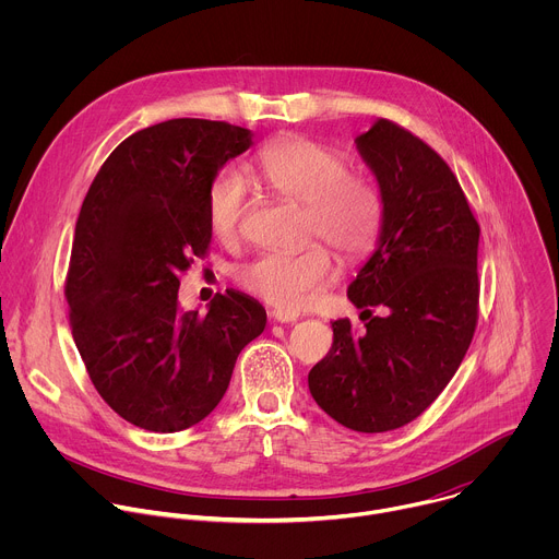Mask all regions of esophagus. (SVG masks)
<instances>
[{"instance_id":"esophagus-1","label":"esophagus","mask_w":559,"mask_h":559,"mask_svg":"<svg viewBox=\"0 0 559 559\" xmlns=\"http://www.w3.org/2000/svg\"><path fill=\"white\" fill-rule=\"evenodd\" d=\"M276 323H296L298 321V313L296 311H287V309H274L270 313Z\"/></svg>"}]
</instances>
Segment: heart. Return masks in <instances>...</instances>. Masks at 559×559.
<instances>
[{
    "mask_svg": "<svg viewBox=\"0 0 559 559\" xmlns=\"http://www.w3.org/2000/svg\"><path fill=\"white\" fill-rule=\"evenodd\" d=\"M261 183L278 199L305 205V238H323L343 261L356 263L376 246L384 223L378 188L349 170L347 154L305 134H283L257 156ZM207 223L223 243L241 236L248 212V186L241 175L221 170L207 186ZM334 274V257L325 243H309L296 254H263L238 267L236 281L246 292L278 309H302Z\"/></svg>",
    "mask_w": 559,
    "mask_h": 559,
    "instance_id": "heart-1",
    "label": "heart"
}]
</instances>
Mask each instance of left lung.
Listing matches in <instances>:
<instances>
[{
    "mask_svg": "<svg viewBox=\"0 0 559 559\" xmlns=\"http://www.w3.org/2000/svg\"><path fill=\"white\" fill-rule=\"evenodd\" d=\"M384 203L373 257L349 285L365 332L334 321L309 391L347 429H401L431 407L457 371L477 325V225L444 158L420 136L380 119L356 139ZM382 306V317L370 307Z\"/></svg>",
    "mask_w": 559,
    "mask_h": 559,
    "instance_id": "left-lung-1",
    "label": "left lung"
}]
</instances>
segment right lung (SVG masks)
<instances>
[{"mask_svg": "<svg viewBox=\"0 0 559 559\" xmlns=\"http://www.w3.org/2000/svg\"><path fill=\"white\" fill-rule=\"evenodd\" d=\"M250 145L227 121L143 128L110 152L79 212L63 285L72 338L106 405L145 431L201 423L265 330L263 305L231 289L207 313L177 309L181 274L210 254L207 186Z\"/></svg>", "mask_w": 559, "mask_h": 559, "instance_id": "right-lung-1", "label": "right lung"}]
</instances>
